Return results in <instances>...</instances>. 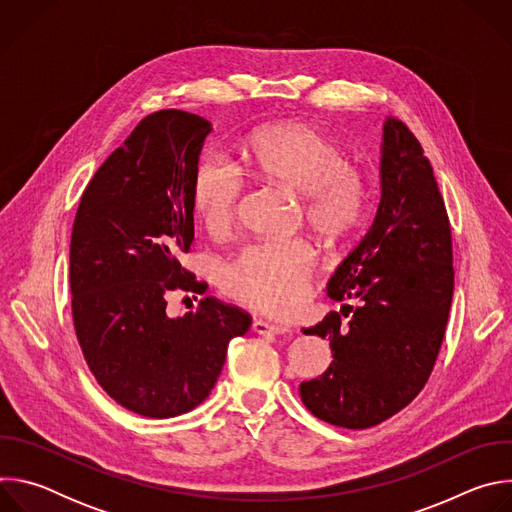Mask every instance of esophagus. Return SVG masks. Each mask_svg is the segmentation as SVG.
I'll list each match as a JSON object with an SVG mask.
<instances>
[{
	"instance_id": "1",
	"label": "esophagus",
	"mask_w": 512,
	"mask_h": 512,
	"mask_svg": "<svg viewBox=\"0 0 512 512\" xmlns=\"http://www.w3.org/2000/svg\"><path fill=\"white\" fill-rule=\"evenodd\" d=\"M253 330L257 334H263V336H275V334H285L287 328L281 326V324H273V322H267V320H255L253 322Z\"/></svg>"
}]
</instances>
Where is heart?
Instances as JSON below:
<instances>
[{
	"label": "heart",
	"mask_w": 512,
	"mask_h": 512,
	"mask_svg": "<svg viewBox=\"0 0 512 512\" xmlns=\"http://www.w3.org/2000/svg\"><path fill=\"white\" fill-rule=\"evenodd\" d=\"M247 170L269 184L302 194L306 225L322 239L350 233L367 206V178L344 162L340 145L306 123H283L259 129L243 150ZM245 190L235 164L221 156H204L192 178V206L206 231L231 229ZM316 265L314 249L302 241L251 243L223 267V289L251 308L291 314Z\"/></svg>",
	"instance_id": "1"
}]
</instances>
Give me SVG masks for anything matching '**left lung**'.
Segmentation results:
<instances>
[{
    "label": "left lung",
    "mask_w": 512,
    "mask_h": 512,
    "mask_svg": "<svg viewBox=\"0 0 512 512\" xmlns=\"http://www.w3.org/2000/svg\"><path fill=\"white\" fill-rule=\"evenodd\" d=\"M358 306L304 328L330 340L332 362L300 395L318 419L367 429L407 407L442 348L454 296L452 229L433 168L403 121L387 119L377 216L328 281ZM353 316L348 323L341 316Z\"/></svg>",
    "instance_id": "obj_1"
}]
</instances>
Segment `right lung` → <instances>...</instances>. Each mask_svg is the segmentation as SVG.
I'll list each match as a JSON object with an SVG mask.
<instances>
[{
    "label": "right lung",
    "instance_id": "obj_1",
    "mask_svg": "<svg viewBox=\"0 0 512 512\" xmlns=\"http://www.w3.org/2000/svg\"><path fill=\"white\" fill-rule=\"evenodd\" d=\"M210 123L162 109L143 117L81 196L70 237L75 332L91 373L121 407L154 419L200 405L223 371L229 342L251 316L204 296L182 318L172 291L204 294L182 267L194 241L192 178Z\"/></svg>",
    "mask_w": 512,
    "mask_h": 512
}]
</instances>
